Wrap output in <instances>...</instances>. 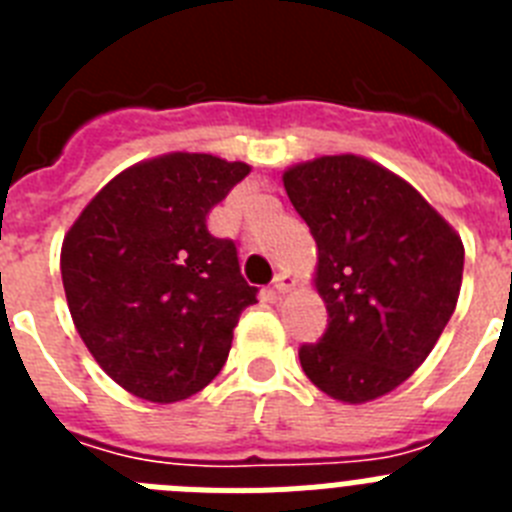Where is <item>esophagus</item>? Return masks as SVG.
<instances>
[{
	"label": "esophagus",
	"instance_id": "1",
	"mask_svg": "<svg viewBox=\"0 0 512 512\" xmlns=\"http://www.w3.org/2000/svg\"><path fill=\"white\" fill-rule=\"evenodd\" d=\"M271 287H274V292H277V295H284V292H289V289L295 287V279L289 277V274H277Z\"/></svg>",
	"mask_w": 512,
	"mask_h": 512
}]
</instances>
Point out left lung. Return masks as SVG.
Listing matches in <instances>:
<instances>
[{
	"label": "left lung",
	"instance_id": "1",
	"mask_svg": "<svg viewBox=\"0 0 512 512\" xmlns=\"http://www.w3.org/2000/svg\"><path fill=\"white\" fill-rule=\"evenodd\" d=\"M289 202L318 243L328 328L302 343L318 390L369 402L431 354L459 300L464 246L405 179L361 156H323L284 171Z\"/></svg>",
	"mask_w": 512,
	"mask_h": 512
}]
</instances>
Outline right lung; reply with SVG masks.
<instances>
[{
    "mask_svg": "<svg viewBox=\"0 0 512 512\" xmlns=\"http://www.w3.org/2000/svg\"><path fill=\"white\" fill-rule=\"evenodd\" d=\"M241 161L169 153L117 174L61 248L71 318L97 364L151 402L200 392L228 359L259 289L207 215L248 174Z\"/></svg>",
    "mask_w": 512,
    "mask_h": 512,
    "instance_id": "add662e5",
    "label": "right lung"
}]
</instances>
